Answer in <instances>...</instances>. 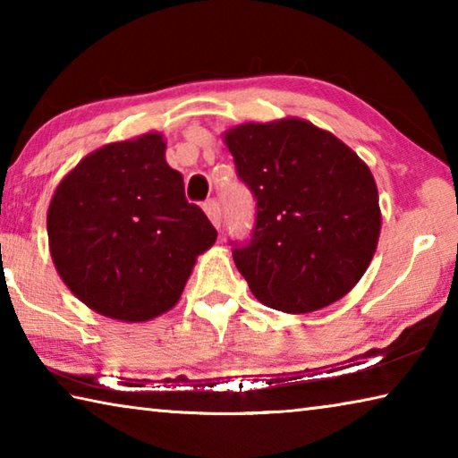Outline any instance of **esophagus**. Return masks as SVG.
<instances>
[{
  "instance_id": "1",
  "label": "esophagus",
  "mask_w": 458,
  "mask_h": 458,
  "mask_svg": "<svg viewBox=\"0 0 458 458\" xmlns=\"http://www.w3.org/2000/svg\"><path fill=\"white\" fill-rule=\"evenodd\" d=\"M204 212H206L208 218L212 220L214 226L220 228V224H222V210H220L218 201H216V199H208L206 204H204Z\"/></svg>"
}]
</instances>
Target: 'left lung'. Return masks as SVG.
<instances>
[{
	"mask_svg": "<svg viewBox=\"0 0 458 458\" xmlns=\"http://www.w3.org/2000/svg\"><path fill=\"white\" fill-rule=\"evenodd\" d=\"M257 199L250 240L232 242L262 305L309 313L350 293L374 259L382 214L369 167L303 119L246 123L224 135Z\"/></svg>",
	"mask_w": 458,
	"mask_h": 458,
	"instance_id": "obj_1",
	"label": "left lung"
}]
</instances>
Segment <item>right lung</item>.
<instances>
[{
    "mask_svg": "<svg viewBox=\"0 0 458 458\" xmlns=\"http://www.w3.org/2000/svg\"><path fill=\"white\" fill-rule=\"evenodd\" d=\"M216 236L201 208L185 199L159 133L87 155L48 208L50 254L62 281L92 311L127 323L169 311Z\"/></svg>",
    "mask_w": 458,
    "mask_h": 458,
    "instance_id": "add662e5",
    "label": "right lung"
}]
</instances>
